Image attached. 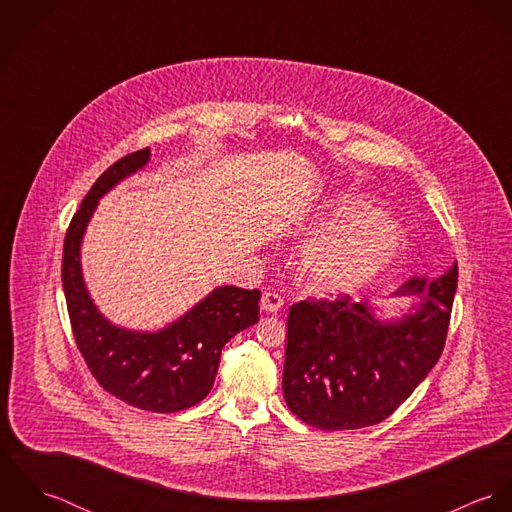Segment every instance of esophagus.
Here are the masks:
<instances>
[{
	"instance_id": "1",
	"label": "esophagus",
	"mask_w": 512,
	"mask_h": 512,
	"mask_svg": "<svg viewBox=\"0 0 512 512\" xmlns=\"http://www.w3.org/2000/svg\"><path fill=\"white\" fill-rule=\"evenodd\" d=\"M284 307V297L278 292H264L260 299V309L264 313H278Z\"/></svg>"
}]
</instances>
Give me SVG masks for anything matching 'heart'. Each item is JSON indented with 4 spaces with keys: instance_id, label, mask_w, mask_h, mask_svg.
Segmentation results:
<instances>
[{
    "instance_id": "1",
    "label": "heart",
    "mask_w": 512,
    "mask_h": 512,
    "mask_svg": "<svg viewBox=\"0 0 512 512\" xmlns=\"http://www.w3.org/2000/svg\"><path fill=\"white\" fill-rule=\"evenodd\" d=\"M301 248L297 274L309 292L351 293L380 278L400 256V226L365 195H337Z\"/></svg>"
}]
</instances>
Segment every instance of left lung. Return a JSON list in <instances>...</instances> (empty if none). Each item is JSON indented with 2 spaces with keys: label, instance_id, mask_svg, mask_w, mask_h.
<instances>
[{
  "label": "left lung",
  "instance_id": "obj_1",
  "mask_svg": "<svg viewBox=\"0 0 512 512\" xmlns=\"http://www.w3.org/2000/svg\"><path fill=\"white\" fill-rule=\"evenodd\" d=\"M455 290L457 264L394 292L420 297L394 321H378L366 301L349 295L293 303L282 380L292 414L331 432L386 420L438 363Z\"/></svg>",
  "mask_w": 512,
  "mask_h": 512
}]
</instances>
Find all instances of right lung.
<instances>
[{
  "mask_svg": "<svg viewBox=\"0 0 512 512\" xmlns=\"http://www.w3.org/2000/svg\"><path fill=\"white\" fill-rule=\"evenodd\" d=\"M149 161V147L110 165L92 185L65 236L63 288L74 341L96 382L122 402L169 414L199 404L213 388L222 347L260 319V290L222 286L157 333L110 323L92 303L80 242L98 199Z\"/></svg>",
  "mask_w": 512,
  "mask_h": 512,
  "instance_id": "obj_1",
  "label": "right lung"
}]
</instances>
